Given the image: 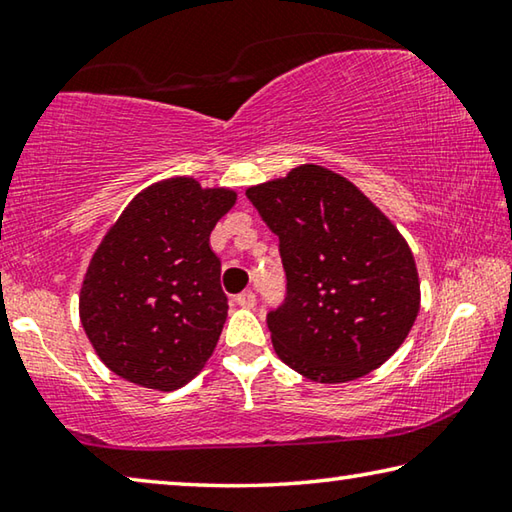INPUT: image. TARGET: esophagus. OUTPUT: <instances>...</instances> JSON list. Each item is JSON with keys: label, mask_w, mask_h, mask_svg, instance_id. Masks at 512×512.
Returning a JSON list of instances; mask_svg holds the SVG:
<instances>
[{"label": "esophagus", "mask_w": 512, "mask_h": 512, "mask_svg": "<svg viewBox=\"0 0 512 512\" xmlns=\"http://www.w3.org/2000/svg\"><path fill=\"white\" fill-rule=\"evenodd\" d=\"M235 300H237V305H241V307H248V309H250V307H255V302H257L255 293L250 291V289H248V291H241Z\"/></svg>", "instance_id": "34e87169"}]
</instances>
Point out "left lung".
I'll use <instances>...</instances> for the list:
<instances>
[{"label": "left lung", "instance_id": "1", "mask_svg": "<svg viewBox=\"0 0 512 512\" xmlns=\"http://www.w3.org/2000/svg\"><path fill=\"white\" fill-rule=\"evenodd\" d=\"M280 239L282 305L268 311L273 348L320 384L352 381L400 348L420 309V282L395 225L339 173L305 164L250 187Z\"/></svg>", "mask_w": 512, "mask_h": 512}]
</instances>
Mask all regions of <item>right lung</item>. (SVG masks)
I'll return each instance as SVG.
<instances>
[{"mask_svg":"<svg viewBox=\"0 0 512 512\" xmlns=\"http://www.w3.org/2000/svg\"><path fill=\"white\" fill-rule=\"evenodd\" d=\"M232 189L171 178L137 194L85 273L79 314L101 361L133 384L173 391L212 357L228 316L210 232Z\"/></svg>","mask_w":512,"mask_h":512,"instance_id":"1","label":"right lung"}]
</instances>
